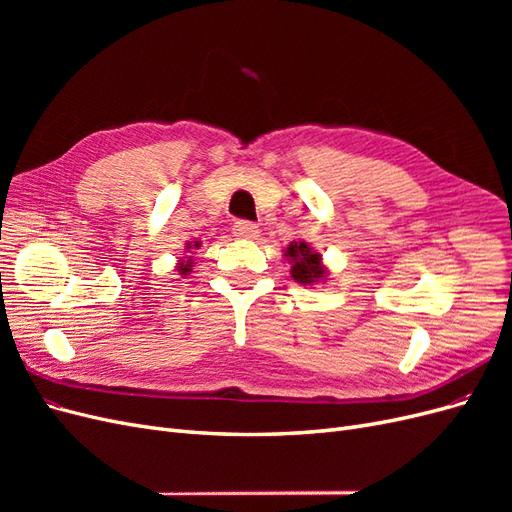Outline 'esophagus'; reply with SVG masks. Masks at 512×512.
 Here are the masks:
<instances>
[{"instance_id":"obj_1","label":"esophagus","mask_w":512,"mask_h":512,"mask_svg":"<svg viewBox=\"0 0 512 512\" xmlns=\"http://www.w3.org/2000/svg\"><path fill=\"white\" fill-rule=\"evenodd\" d=\"M232 232H235V237L239 239H256L258 237V226L247 222V220H239L232 226Z\"/></svg>"}]
</instances>
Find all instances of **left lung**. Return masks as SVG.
Returning a JSON list of instances; mask_svg holds the SVG:
<instances>
[{
    "label": "left lung",
    "mask_w": 512,
    "mask_h": 512,
    "mask_svg": "<svg viewBox=\"0 0 512 512\" xmlns=\"http://www.w3.org/2000/svg\"><path fill=\"white\" fill-rule=\"evenodd\" d=\"M284 256L290 262V275L294 282L312 286L327 280V267L322 265V256L305 241H292L284 250Z\"/></svg>",
    "instance_id": "8db88e82"
}]
</instances>
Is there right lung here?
<instances>
[{
    "mask_svg": "<svg viewBox=\"0 0 512 512\" xmlns=\"http://www.w3.org/2000/svg\"><path fill=\"white\" fill-rule=\"evenodd\" d=\"M192 245L194 247H200V241H194V243H188L185 245V250H192ZM192 256H185V260H179V267H177V271L181 273V275H188V273H192Z\"/></svg>",
    "mask_w": 512,
    "mask_h": 512,
    "instance_id": "right-lung-1",
    "label": "right lung"
}]
</instances>
